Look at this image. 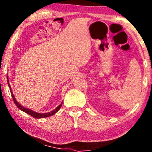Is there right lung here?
Listing matches in <instances>:
<instances>
[{
  "label": "right lung",
  "instance_id": "add662e5",
  "mask_svg": "<svg viewBox=\"0 0 152 152\" xmlns=\"http://www.w3.org/2000/svg\"><path fill=\"white\" fill-rule=\"evenodd\" d=\"M7 79H8V78H7ZM8 86H9L10 90L11 91V88H10V86L9 83H8ZM11 95H12V98H13V102H14L15 104L17 106V107H18L19 109H20V110H21V111H24V112H26V114L31 115V116H33V117H34V118H41L48 117V116H53V114H55L56 113L57 111H58V110L61 109V105H62V103H61V104L60 105H59V106H58V107L56 108V109H54L53 111H50V112H49V113H46V114H40V113L34 112V111H33L32 110H31V109H27V108H24L23 106H20V104H19L18 102H17L16 100H15V97L13 96V93H12V91H11Z\"/></svg>",
  "mask_w": 152,
  "mask_h": 152
}]
</instances>
